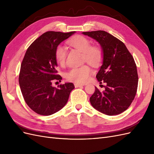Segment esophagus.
<instances>
[{
  "instance_id": "1",
  "label": "esophagus",
  "mask_w": 154,
  "mask_h": 154,
  "mask_svg": "<svg viewBox=\"0 0 154 154\" xmlns=\"http://www.w3.org/2000/svg\"><path fill=\"white\" fill-rule=\"evenodd\" d=\"M84 85L83 84H80V83H74V86H75L76 88H78V87H82Z\"/></svg>"
}]
</instances>
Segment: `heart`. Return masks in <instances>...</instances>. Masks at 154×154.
Returning <instances> with one entry per match:
<instances>
[{"label":"heart","mask_w":154,"mask_h":154,"mask_svg":"<svg viewBox=\"0 0 154 154\" xmlns=\"http://www.w3.org/2000/svg\"><path fill=\"white\" fill-rule=\"evenodd\" d=\"M69 44L82 53L84 54L86 62L92 66L96 67L100 64L103 58L102 51L96 47H91V42L85 37L76 36L69 41ZM67 48L63 45H58L56 48L54 56L57 63L63 66L66 62ZM91 72L90 67L83 66L79 67H73L66 73V77L68 80L79 83H85Z\"/></svg>","instance_id":"1"}]
</instances>
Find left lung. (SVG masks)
Here are the masks:
<instances>
[{"label": "left lung", "mask_w": 154, "mask_h": 154, "mask_svg": "<svg viewBox=\"0 0 154 154\" xmlns=\"http://www.w3.org/2000/svg\"><path fill=\"white\" fill-rule=\"evenodd\" d=\"M100 45L103 60L96 74L100 83H105V91L96 87L90 97L92 106L108 116L123 112L131 105L136 94L138 75L136 63L124 43L104 31L83 32Z\"/></svg>", "instance_id": "1"}]
</instances>
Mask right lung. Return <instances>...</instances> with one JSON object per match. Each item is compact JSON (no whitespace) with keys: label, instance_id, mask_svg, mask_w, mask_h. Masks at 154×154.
I'll return each mask as SVG.
<instances>
[{"label":"right lung","instance_id":"obj_1","mask_svg":"<svg viewBox=\"0 0 154 154\" xmlns=\"http://www.w3.org/2000/svg\"><path fill=\"white\" fill-rule=\"evenodd\" d=\"M75 32H44L26 51L18 82L26 103L37 114L50 116L57 112L66 105L74 88L72 83L66 82L56 88L52 82L62 79L57 74L56 48Z\"/></svg>","mask_w":154,"mask_h":154}]
</instances>
